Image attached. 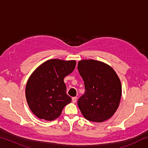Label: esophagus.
Instances as JSON below:
<instances>
[{"label":"esophagus","mask_w":148,"mask_h":148,"mask_svg":"<svg viewBox=\"0 0 148 148\" xmlns=\"http://www.w3.org/2000/svg\"><path fill=\"white\" fill-rule=\"evenodd\" d=\"M76 100H77L76 97H74L72 98V102H74V103H75V102H76Z\"/></svg>","instance_id":"1"}]
</instances>
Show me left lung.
<instances>
[{"instance_id": "8db88e82", "label": "left lung", "mask_w": 148, "mask_h": 148, "mask_svg": "<svg viewBox=\"0 0 148 148\" xmlns=\"http://www.w3.org/2000/svg\"><path fill=\"white\" fill-rule=\"evenodd\" d=\"M86 92L77 105L90 121L103 122L110 118L119 106L121 84L116 72L108 65L95 60H82L77 64Z\"/></svg>"}]
</instances>
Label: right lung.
Returning <instances> with one entry per match:
<instances>
[{"label":"right lung","instance_id":"add662e5","mask_svg":"<svg viewBox=\"0 0 148 148\" xmlns=\"http://www.w3.org/2000/svg\"><path fill=\"white\" fill-rule=\"evenodd\" d=\"M75 61L50 59L39 66L28 79L25 96L30 109L40 119L52 121L71 102L64 78L72 73Z\"/></svg>","mask_w":148,"mask_h":148}]
</instances>
